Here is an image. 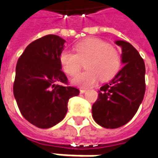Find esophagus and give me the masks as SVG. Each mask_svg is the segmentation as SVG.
<instances>
[{
	"instance_id": "obj_1",
	"label": "esophagus",
	"mask_w": 158,
	"mask_h": 158,
	"mask_svg": "<svg viewBox=\"0 0 158 158\" xmlns=\"http://www.w3.org/2000/svg\"><path fill=\"white\" fill-rule=\"evenodd\" d=\"M79 92H80V94H84V93L86 92V89H79Z\"/></svg>"
}]
</instances>
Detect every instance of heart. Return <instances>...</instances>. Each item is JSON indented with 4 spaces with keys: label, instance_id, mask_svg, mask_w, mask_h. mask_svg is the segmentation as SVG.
I'll return each mask as SVG.
<instances>
[{
    "label": "heart",
    "instance_id": "b5f03b06",
    "mask_svg": "<svg viewBox=\"0 0 158 158\" xmlns=\"http://www.w3.org/2000/svg\"><path fill=\"white\" fill-rule=\"evenodd\" d=\"M75 53L64 50L60 53V62L66 74L74 76L80 70L82 61L86 70L72 79L79 87L92 86L100 77L106 81L115 75L121 64V56L108 43L97 38H88L74 45Z\"/></svg>",
    "mask_w": 158,
    "mask_h": 158
}]
</instances>
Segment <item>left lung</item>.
<instances>
[{
    "label": "left lung",
    "mask_w": 158,
    "mask_h": 158,
    "mask_svg": "<svg viewBox=\"0 0 158 158\" xmlns=\"http://www.w3.org/2000/svg\"><path fill=\"white\" fill-rule=\"evenodd\" d=\"M122 48V69L98 91V98L92 106V115L98 125L117 128L133 118L144 97L145 64L132 44L117 40Z\"/></svg>",
    "instance_id": "8db88e82"
}]
</instances>
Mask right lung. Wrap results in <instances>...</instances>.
<instances>
[{
	"mask_svg": "<svg viewBox=\"0 0 158 158\" xmlns=\"http://www.w3.org/2000/svg\"><path fill=\"white\" fill-rule=\"evenodd\" d=\"M64 42L55 35L43 36L31 42L17 61L14 96L22 116L40 128L62 121L69 99L79 94L78 89L67 85L68 79L61 70L60 55Z\"/></svg>",
	"mask_w": 158,
	"mask_h": 158,
	"instance_id": "1",
	"label": "right lung"
}]
</instances>
